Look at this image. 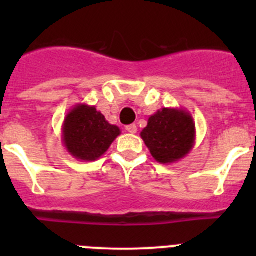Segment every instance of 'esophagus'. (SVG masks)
Wrapping results in <instances>:
<instances>
[{
    "mask_svg": "<svg viewBox=\"0 0 256 256\" xmlns=\"http://www.w3.org/2000/svg\"><path fill=\"white\" fill-rule=\"evenodd\" d=\"M126 130L130 133V134H134V133H137V126L136 124H130V126H126Z\"/></svg>",
    "mask_w": 256,
    "mask_h": 256,
    "instance_id": "1",
    "label": "esophagus"
}]
</instances>
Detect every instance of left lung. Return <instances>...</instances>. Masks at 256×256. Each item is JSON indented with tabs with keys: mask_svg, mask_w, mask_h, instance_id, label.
<instances>
[{
	"mask_svg": "<svg viewBox=\"0 0 256 256\" xmlns=\"http://www.w3.org/2000/svg\"><path fill=\"white\" fill-rule=\"evenodd\" d=\"M141 138L156 162L172 164L188 155L195 146V122L184 108H164L148 118Z\"/></svg>",
	"mask_w": 256,
	"mask_h": 256,
	"instance_id": "left-lung-1",
	"label": "left lung"
}]
</instances>
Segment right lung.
<instances>
[{
    "label": "right lung",
    "mask_w": 256,
    "mask_h": 256,
    "mask_svg": "<svg viewBox=\"0 0 256 256\" xmlns=\"http://www.w3.org/2000/svg\"><path fill=\"white\" fill-rule=\"evenodd\" d=\"M62 144L76 160L94 162L108 150L118 136L119 126L108 123L96 106L78 104L64 119Z\"/></svg>",
    "instance_id": "add662e5"
}]
</instances>
